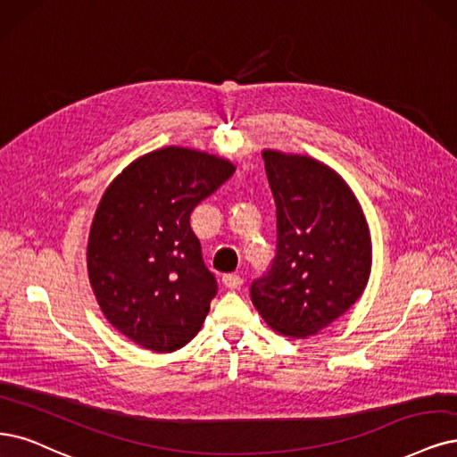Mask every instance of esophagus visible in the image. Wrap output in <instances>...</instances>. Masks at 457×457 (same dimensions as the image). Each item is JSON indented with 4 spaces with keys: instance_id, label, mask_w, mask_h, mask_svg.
<instances>
[{
    "instance_id": "esophagus-1",
    "label": "esophagus",
    "mask_w": 457,
    "mask_h": 457,
    "mask_svg": "<svg viewBox=\"0 0 457 457\" xmlns=\"http://www.w3.org/2000/svg\"><path fill=\"white\" fill-rule=\"evenodd\" d=\"M222 284H224V288H228V290H239L243 286V278L237 277V275H224Z\"/></svg>"
}]
</instances>
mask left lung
I'll return each mask as SVG.
<instances>
[{"label":"left lung","instance_id":"left-lung-1","mask_svg":"<svg viewBox=\"0 0 457 457\" xmlns=\"http://www.w3.org/2000/svg\"><path fill=\"white\" fill-rule=\"evenodd\" d=\"M277 205V254L250 286L265 322L282 335H316L363 294L370 235L356 195L331 167L263 150Z\"/></svg>","mask_w":457,"mask_h":457}]
</instances>
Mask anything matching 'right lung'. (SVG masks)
Returning <instances> with one entry per match:
<instances>
[{"label": "right lung", "instance_id": "add662e5", "mask_svg": "<svg viewBox=\"0 0 457 457\" xmlns=\"http://www.w3.org/2000/svg\"><path fill=\"white\" fill-rule=\"evenodd\" d=\"M231 162L165 146L129 163L101 197L88 237L99 309L143 348L173 352L201 329L218 292L190 214L231 175Z\"/></svg>", "mask_w": 457, "mask_h": 457}]
</instances>
